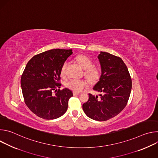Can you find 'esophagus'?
Instances as JSON below:
<instances>
[{"instance_id": "esophagus-1", "label": "esophagus", "mask_w": 158, "mask_h": 158, "mask_svg": "<svg viewBox=\"0 0 158 158\" xmlns=\"http://www.w3.org/2000/svg\"><path fill=\"white\" fill-rule=\"evenodd\" d=\"M80 93H77V92H73V94H74V96H76V95H78V94H79Z\"/></svg>"}]
</instances>
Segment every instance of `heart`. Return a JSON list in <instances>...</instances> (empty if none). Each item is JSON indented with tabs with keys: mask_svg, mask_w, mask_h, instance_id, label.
I'll use <instances>...</instances> for the list:
<instances>
[{
	"mask_svg": "<svg viewBox=\"0 0 158 158\" xmlns=\"http://www.w3.org/2000/svg\"><path fill=\"white\" fill-rule=\"evenodd\" d=\"M76 60L82 68L85 70V75L89 79L93 81L98 79L99 77V71L96 67H93V62L91 59L85 55H79L76 57ZM67 64H68V62L65 61L61 67L60 73V76L63 77L65 76ZM65 85L66 87L74 92H80L88 85V83L84 79H71L65 82Z\"/></svg>",
	"mask_w": 158,
	"mask_h": 158,
	"instance_id": "b5f03b06",
	"label": "heart"
}]
</instances>
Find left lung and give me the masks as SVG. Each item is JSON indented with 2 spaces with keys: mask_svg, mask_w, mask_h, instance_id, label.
<instances>
[{
  "mask_svg": "<svg viewBox=\"0 0 158 158\" xmlns=\"http://www.w3.org/2000/svg\"><path fill=\"white\" fill-rule=\"evenodd\" d=\"M98 57L101 74L93 89L102 94L98 98V96L89 94L82 109L91 119L105 121L119 114L126 107L131 91L132 81L127 66L120 57L102 51Z\"/></svg>",
  "mask_w": 158,
  "mask_h": 158,
  "instance_id": "obj_1",
  "label": "left lung"
}]
</instances>
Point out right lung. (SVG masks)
Here are the masks:
<instances>
[{"label":"right lung","instance_id":"1","mask_svg":"<svg viewBox=\"0 0 158 158\" xmlns=\"http://www.w3.org/2000/svg\"><path fill=\"white\" fill-rule=\"evenodd\" d=\"M73 54L72 49H55L34 56L27 64L20 83L24 101L29 109L44 119H55L67 110L68 101L73 96L68 88H60V69Z\"/></svg>","mask_w":158,"mask_h":158}]
</instances>
